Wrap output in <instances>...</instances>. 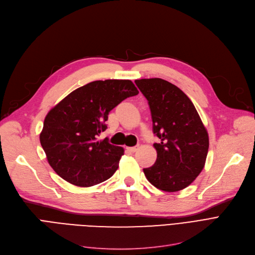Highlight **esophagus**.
<instances>
[{
    "instance_id": "obj_1",
    "label": "esophagus",
    "mask_w": 255,
    "mask_h": 255,
    "mask_svg": "<svg viewBox=\"0 0 255 255\" xmlns=\"http://www.w3.org/2000/svg\"><path fill=\"white\" fill-rule=\"evenodd\" d=\"M127 150H128L129 152H131V153H134V152H136V151L138 150V145H136V146H131V148H127Z\"/></svg>"
}]
</instances>
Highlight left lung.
<instances>
[{
  "instance_id": "8db88e82",
  "label": "left lung",
  "mask_w": 255,
  "mask_h": 255,
  "mask_svg": "<svg viewBox=\"0 0 255 255\" xmlns=\"http://www.w3.org/2000/svg\"><path fill=\"white\" fill-rule=\"evenodd\" d=\"M148 100L157 159L143 168L156 188L176 192L189 186L203 170L209 150V135L191 100L177 86L161 78L136 79Z\"/></svg>"
}]
</instances>
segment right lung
Returning a JSON list of instances; mask_svg holds the SVG:
<instances>
[{
    "instance_id": "obj_1",
    "label": "right lung",
    "mask_w": 255,
    "mask_h": 255,
    "mask_svg": "<svg viewBox=\"0 0 255 255\" xmlns=\"http://www.w3.org/2000/svg\"><path fill=\"white\" fill-rule=\"evenodd\" d=\"M138 94L129 79L96 80L66 96L48 112L40 133L47 161L65 181L90 187L110 179L124 155L109 138L98 140L107 128L110 112Z\"/></svg>"
}]
</instances>
